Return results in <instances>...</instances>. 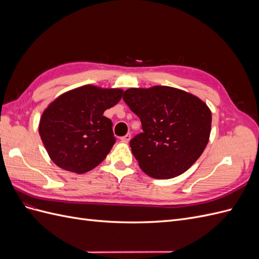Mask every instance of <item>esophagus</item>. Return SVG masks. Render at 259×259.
I'll use <instances>...</instances> for the list:
<instances>
[{"mask_svg":"<svg viewBox=\"0 0 259 259\" xmlns=\"http://www.w3.org/2000/svg\"><path fill=\"white\" fill-rule=\"evenodd\" d=\"M121 140H122L123 143H128L130 140H131V134H126L125 136L121 137Z\"/></svg>","mask_w":259,"mask_h":259,"instance_id":"34e87169","label":"esophagus"}]
</instances>
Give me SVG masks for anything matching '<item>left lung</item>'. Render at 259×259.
<instances>
[{"label":"left lung","instance_id":"left-lung-1","mask_svg":"<svg viewBox=\"0 0 259 259\" xmlns=\"http://www.w3.org/2000/svg\"><path fill=\"white\" fill-rule=\"evenodd\" d=\"M123 99L142 122L143 133L130 142L140 168L156 179L182 175L208 143L211 112L192 94L169 88L128 89Z\"/></svg>","mask_w":259,"mask_h":259}]
</instances>
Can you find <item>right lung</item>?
Here are the masks:
<instances>
[{"label": "right lung", "mask_w": 259, "mask_h": 259, "mask_svg": "<svg viewBox=\"0 0 259 259\" xmlns=\"http://www.w3.org/2000/svg\"><path fill=\"white\" fill-rule=\"evenodd\" d=\"M120 89L84 85L55 99L38 125L52 161L62 169L86 173L105 160L115 143L112 122L104 115L121 100Z\"/></svg>", "instance_id": "right-lung-1"}]
</instances>
